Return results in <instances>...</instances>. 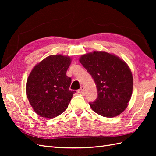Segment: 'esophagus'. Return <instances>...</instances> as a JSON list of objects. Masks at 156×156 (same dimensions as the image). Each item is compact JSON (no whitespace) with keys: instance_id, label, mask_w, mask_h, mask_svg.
<instances>
[{"instance_id":"obj_1","label":"esophagus","mask_w":156,"mask_h":156,"mask_svg":"<svg viewBox=\"0 0 156 156\" xmlns=\"http://www.w3.org/2000/svg\"><path fill=\"white\" fill-rule=\"evenodd\" d=\"M78 93H80V94H84V88L83 87H81L80 89L78 90Z\"/></svg>"}]
</instances>
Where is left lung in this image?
<instances>
[{
	"label": "left lung",
	"instance_id": "1",
	"mask_svg": "<svg viewBox=\"0 0 156 156\" xmlns=\"http://www.w3.org/2000/svg\"><path fill=\"white\" fill-rule=\"evenodd\" d=\"M79 62L95 82L98 98L90 102L92 109L102 116L115 117L124 111L133 91L131 69L123 60L104 51L82 55Z\"/></svg>",
	"mask_w": 156,
	"mask_h": 156
}]
</instances>
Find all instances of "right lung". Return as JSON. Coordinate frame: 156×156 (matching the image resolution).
Returning a JSON list of instances; mask_svg holds the SVG:
<instances>
[{"mask_svg": "<svg viewBox=\"0 0 156 156\" xmlns=\"http://www.w3.org/2000/svg\"><path fill=\"white\" fill-rule=\"evenodd\" d=\"M71 62L67 56L50 55L31 71L26 94L33 110L40 116L53 119L68 108L75 92L69 90L72 79L66 75Z\"/></svg>", "mask_w": 156, "mask_h": 156, "instance_id": "add662e5", "label": "right lung"}]
</instances>
